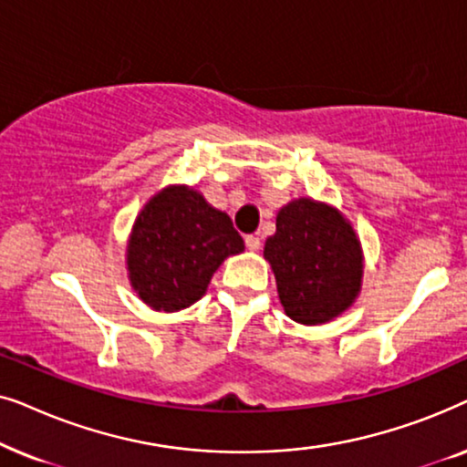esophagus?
<instances>
[{
  "mask_svg": "<svg viewBox=\"0 0 467 467\" xmlns=\"http://www.w3.org/2000/svg\"><path fill=\"white\" fill-rule=\"evenodd\" d=\"M246 248H248V251H259V248H261V238H259V235H246Z\"/></svg>",
  "mask_w": 467,
  "mask_h": 467,
  "instance_id": "34e87169",
  "label": "esophagus"
}]
</instances>
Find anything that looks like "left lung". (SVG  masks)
<instances>
[{"label": "left lung", "instance_id": "left-lung-1", "mask_svg": "<svg viewBox=\"0 0 467 467\" xmlns=\"http://www.w3.org/2000/svg\"><path fill=\"white\" fill-rule=\"evenodd\" d=\"M264 257L276 276L280 304L296 323H327L348 310L361 291L363 253L353 225L310 197L280 208Z\"/></svg>", "mask_w": 467, "mask_h": 467}]
</instances>
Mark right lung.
Returning <instances> with one entry per match:
<instances>
[{
	"instance_id": "right-lung-1",
	"label": "right lung",
	"mask_w": 467,
	"mask_h": 467,
	"mask_svg": "<svg viewBox=\"0 0 467 467\" xmlns=\"http://www.w3.org/2000/svg\"><path fill=\"white\" fill-rule=\"evenodd\" d=\"M244 251L232 219L202 193L171 184L152 195L133 223L127 272L133 291L152 310L195 304L229 254Z\"/></svg>"
}]
</instances>
